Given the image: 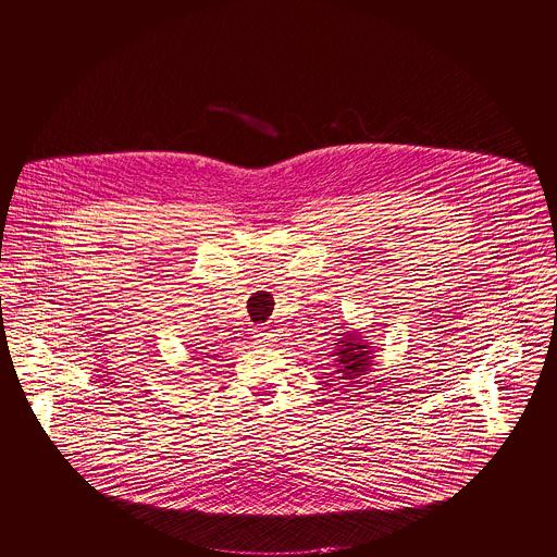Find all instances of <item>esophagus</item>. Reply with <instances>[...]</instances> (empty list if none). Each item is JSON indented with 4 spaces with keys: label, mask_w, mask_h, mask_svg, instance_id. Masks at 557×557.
Listing matches in <instances>:
<instances>
[{
    "label": "esophagus",
    "mask_w": 557,
    "mask_h": 557,
    "mask_svg": "<svg viewBox=\"0 0 557 557\" xmlns=\"http://www.w3.org/2000/svg\"><path fill=\"white\" fill-rule=\"evenodd\" d=\"M253 336H256V341H260V343H271V341H273V332H271L267 325L258 327Z\"/></svg>",
    "instance_id": "esophagus-1"
}]
</instances>
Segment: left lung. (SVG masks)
<instances>
[{
    "label": "left lung",
    "instance_id": "left-lung-1",
    "mask_svg": "<svg viewBox=\"0 0 557 557\" xmlns=\"http://www.w3.org/2000/svg\"><path fill=\"white\" fill-rule=\"evenodd\" d=\"M332 367L336 372V379L343 383V387H356L360 379H364L372 372L376 364V351L369 338H364L356 330H347L343 334H336V341L332 343Z\"/></svg>",
    "mask_w": 557,
    "mask_h": 557
}]
</instances>
